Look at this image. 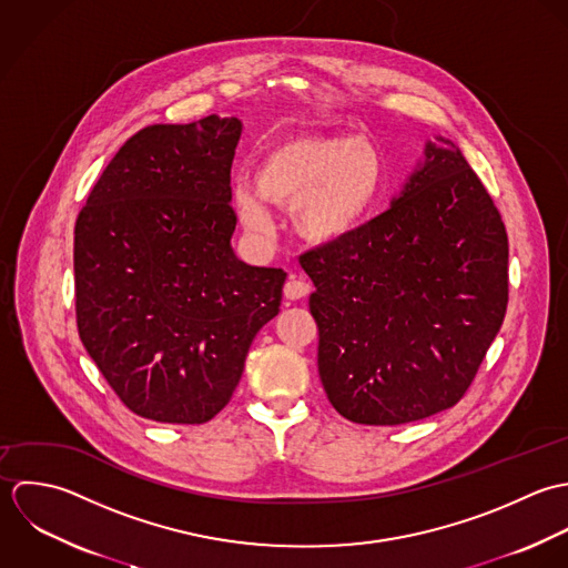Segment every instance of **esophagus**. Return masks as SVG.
<instances>
[{
	"label": "esophagus",
	"instance_id": "esophagus-1",
	"mask_svg": "<svg viewBox=\"0 0 568 568\" xmlns=\"http://www.w3.org/2000/svg\"><path fill=\"white\" fill-rule=\"evenodd\" d=\"M310 292H312V285H310L307 281L294 278V276H292V278L285 283V287H283V294H285L287 301H301V298H305Z\"/></svg>",
	"mask_w": 568,
	"mask_h": 568
}]
</instances>
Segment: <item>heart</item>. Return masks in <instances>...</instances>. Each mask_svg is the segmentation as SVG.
I'll return each instance as SVG.
<instances>
[{
  "label": "heart",
  "instance_id": "1",
  "mask_svg": "<svg viewBox=\"0 0 568 568\" xmlns=\"http://www.w3.org/2000/svg\"><path fill=\"white\" fill-rule=\"evenodd\" d=\"M377 149L351 135L301 133L274 142L256 162L254 184L232 186L243 226L270 230L265 204L290 211L296 234L329 245L355 232L382 189Z\"/></svg>",
  "mask_w": 568,
  "mask_h": 568
}]
</instances>
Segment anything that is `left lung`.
<instances>
[{"label":"left lung","mask_w":568,"mask_h":568,"mask_svg":"<svg viewBox=\"0 0 568 568\" xmlns=\"http://www.w3.org/2000/svg\"><path fill=\"white\" fill-rule=\"evenodd\" d=\"M507 230L453 140L393 206L301 256L314 281L318 371L353 424L426 419L471 386L509 301Z\"/></svg>","instance_id":"left-lung-1"}]
</instances>
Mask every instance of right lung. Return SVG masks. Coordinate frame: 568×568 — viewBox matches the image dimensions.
Returning a JSON list of instances; mask_svg holds the SVG:
<instances>
[{"instance_id":"right-lung-1","label":"right lung","mask_w":568,"mask_h":568,"mask_svg":"<svg viewBox=\"0 0 568 568\" xmlns=\"http://www.w3.org/2000/svg\"><path fill=\"white\" fill-rule=\"evenodd\" d=\"M236 118L151 124L94 184L74 226L79 336L118 399L162 424H206L278 314L285 272L230 247Z\"/></svg>"}]
</instances>
